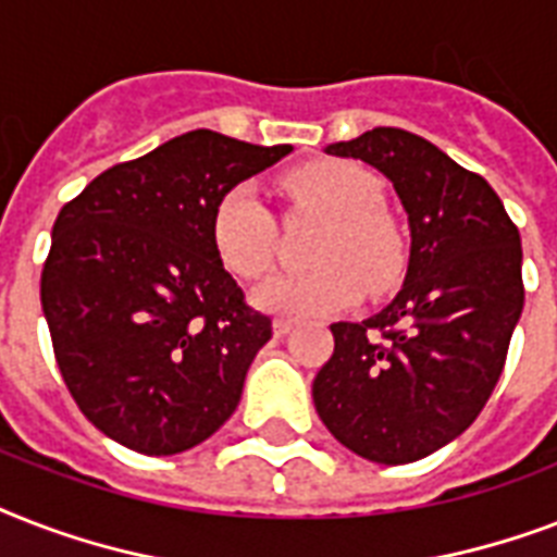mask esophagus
Returning a JSON list of instances; mask_svg holds the SVG:
<instances>
[{"label":"esophagus","instance_id":"1","mask_svg":"<svg viewBox=\"0 0 557 557\" xmlns=\"http://www.w3.org/2000/svg\"><path fill=\"white\" fill-rule=\"evenodd\" d=\"M292 326H295V323L288 321V318H274V323H271V330H274V335H277V338L288 335V332H292Z\"/></svg>","mask_w":557,"mask_h":557}]
</instances>
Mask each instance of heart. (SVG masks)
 <instances>
[{
    "instance_id": "heart-1",
    "label": "heart",
    "mask_w": 557,
    "mask_h": 557,
    "mask_svg": "<svg viewBox=\"0 0 557 557\" xmlns=\"http://www.w3.org/2000/svg\"><path fill=\"white\" fill-rule=\"evenodd\" d=\"M280 187L300 208L326 216L312 260L321 269L288 274L257 288V306L288 318L338 314L370 292H387L407 262L405 234L381 208L379 178L352 161H309L280 176ZM210 245L239 280H260L277 260V225L251 185L227 187L210 213Z\"/></svg>"
}]
</instances>
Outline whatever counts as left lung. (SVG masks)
<instances>
[{
  "label": "left lung",
  "mask_w": 557,
  "mask_h": 557,
  "mask_svg": "<svg viewBox=\"0 0 557 557\" xmlns=\"http://www.w3.org/2000/svg\"><path fill=\"white\" fill-rule=\"evenodd\" d=\"M326 152L393 182L413 243L396 300L330 326L314 410L352 454L405 466L457 440L500 379L523 312L520 234L492 185L422 135L375 126Z\"/></svg>",
  "instance_id": "8db88e82"
}]
</instances>
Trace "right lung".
Segmentation results:
<instances>
[{
	"instance_id": "obj_1",
	"label": "right lung",
	"mask_w": 557,
	"mask_h": 557,
	"mask_svg": "<svg viewBox=\"0 0 557 557\" xmlns=\"http://www.w3.org/2000/svg\"><path fill=\"white\" fill-rule=\"evenodd\" d=\"M288 152L193 129L103 170L57 213L42 312L65 387L109 440L170 457L231 419L271 318L219 262L210 213Z\"/></svg>"
}]
</instances>
